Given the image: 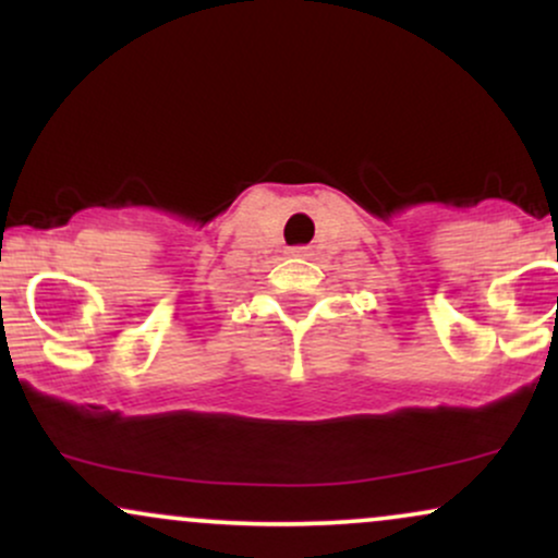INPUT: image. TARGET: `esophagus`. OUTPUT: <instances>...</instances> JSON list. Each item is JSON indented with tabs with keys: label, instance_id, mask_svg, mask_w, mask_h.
<instances>
[{
	"label": "esophagus",
	"instance_id": "34e87169",
	"mask_svg": "<svg viewBox=\"0 0 558 558\" xmlns=\"http://www.w3.org/2000/svg\"><path fill=\"white\" fill-rule=\"evenodd\" d=\"M291 254H293V257H301V254H304V246H293Z\"/></svg>",
	"mask_w": 558,
	"mask_h": 558
}]
</instances>
